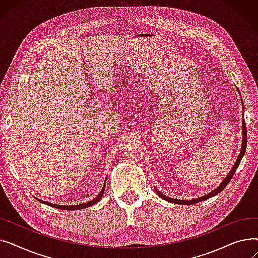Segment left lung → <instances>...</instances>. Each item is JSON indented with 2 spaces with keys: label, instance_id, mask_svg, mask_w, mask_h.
Here are the masks:
<instances>
[{
  "label": "left lung",
  "instance_id": "1",
  "mask_svg": "<svg viewBox=\"0 0 258 258\" xmlns=\"http://www.w3.org/2000/svg\"><path fill=\"white\" fill-rule=\"evenodd\" d=\"M243 106V105H242ZM246 147H247V127H246V123H245V120H242V145H241V150H240V153H239V156L235 162L234 166L232 167V169L230 170L229 174L227 175V177L225 178V180L220 184V186L215 189V190L211 191L210 194H207L206 196H203V197H200V198H197V199H192V200H180V199H173V198H170V197H167L163 194H161L158 189L155 188L156 192L158 194V196H160L162 199H164L168 202H171V203H175V204H181V205H190V204H195V203H198V202H201V201H204V200H207L215 195L220 194L221 191L224 190V188L228 185V183L230 182V180L232 179L234 172L236 171L240 161H241V158L243 157V155H245V152H246Z\"/></svg>",
  "mask_w": 258,
  "mask_h": 258
}]
</instances>
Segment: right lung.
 <instances>
[{
    "instance_id": "1",
    "label": "right lung",
    "mask_w": 258,
    "mask_h": 258,
    "mask_svg": "<svg viewBox=\"0 0 258 258\" xmlns=\"http://www.w3.org/2000/svg\"><path fill=\"white\" fill-rule=\"evenodd\" d=\"M106 182V181H105ZM105 182H104V185H103V187H102V189H101V191H100V194L95 198V199H93L92 201H89V202H87V203H84V204H80V205H71V206H64V205H56V204H52V203H49V202H46V201H42V200H39V199H36V200H38L39 202H42V203H44V204H47V205H49V206H52V207H55V208H59V209H64V210H78V209H83V208H87V207H90V206H93L94 204H96L97 202H99L100 201V199L102 198V195H103V192H104V188H105Z\"/></svg>"
}]
</instances>
